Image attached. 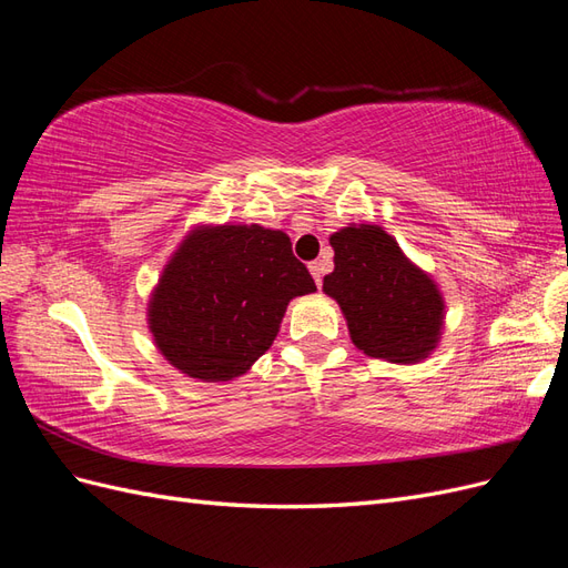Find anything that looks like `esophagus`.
I'll use <instances>...</instances> for the list:
<instances>
[{
  "label": "esophagus",
  "instance_id": "esophagus-1",
  "mask_svg": "<svg viewBox=\"0 0 568 568\" xmlns=\"http://www.w3.org/2000/svg\"><path fill=\"white\" fill-rule=\"evenodd\" d=\"M307 267H311V274H313L315 284L322 286V274H324V270H326V263H324V261H315V263H311Z\"/></svg>",
  "mask_w": 568,
  "mask_h": 568
}]
</instances>
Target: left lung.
Masks as SVG:
<instances>
[{"label": "left lung", "instance_id": "8db88e82", "mask_svg": "<svg viewBox=\"0 0 568 568\" xmlns=\"http://www.w3.org/2000/svg\"><path fill=\"white\" fill-rule=\"evenodd\" d=\"M334 272L322 291L346 317L355 348L395 365H417L438 346L445 301L438 284L379 225H348L329 236Z\"/></svg>", "mask_w": 568, "mask_h": 568}]
</instances>
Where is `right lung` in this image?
Instances as JSON below:
<instances>
[{"label": "right lung", "instance_id": "1", "mask_svg": "<svg viewBox=\"0 0 568 568\" xmlns=\"http://www.w3.org/2000/svg\"><path fill=\"white\" fill-rule=\"evenodd\" d=\"M317 291L282 230L199 225L170 255L146 303L153 343L201 382H232L272 341L291 298Z\"/></svg>", "mask_w": 568, "mask_h": 568}]
</instances>
